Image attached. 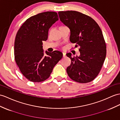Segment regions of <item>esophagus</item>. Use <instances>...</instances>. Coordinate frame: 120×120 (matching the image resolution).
Listing matches in <instances>:
<instances>
[{
    "label": "esophagus",
    "mask_w": 120,
    "mask_h": 120,
    "mask_svg": "<svg viewBox=\"0 0 120 120\" xmlns=\"http://www.w3.org/2000/svg\"><path fill=\"white\" fill-rule=\"evenodd\" d=\"M63 57H65L66 56V54L65 52H63Z\"/></svg>",
    "instance_id": "34e87169"
}]
</instances>
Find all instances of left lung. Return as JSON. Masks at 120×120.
<instances>
[{
  "mask_svg": "<svg viewBox=\"0 0 120 120\" xmlns=\"http://www.w3.org/2000/svg\"><path fill=\"white\" fill-rule=\"evenodd\" d=\"M60 20L70 30V41L79 46L80 55L72 57L67 68L70 78L79 83H87L97 77L105 59L106 44L99 26L91 17L77 11L58 12Z\"/></svg>",
  "mask_w": 120,
  "mask_h": 120,
  "instance_id": "left-lung-1",
  "label": "left lung"
}]
</instances>
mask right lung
I'll return each instance as SVG.
<instances>
[{
	"instance_id": "obj_1",
	"label": "right lung",
	"mask_w": 120,
	"mask_h": 120,
	"mask_svg": "<svg viewBox=\"0 0 120 120\" xmlns=\"http://www.w3.org/2000/svg\"><path fill=\"white\" fill-rule=\"evenodd\" d=\"M58 20L57 14L54 11L38 14L26 20L17 32L15 59L22 74L32 82L48 78L63 57L62 52L58 50L44 53L42 46V42L47 40L49 29Z\"/></svg>"
}]
</instances>
